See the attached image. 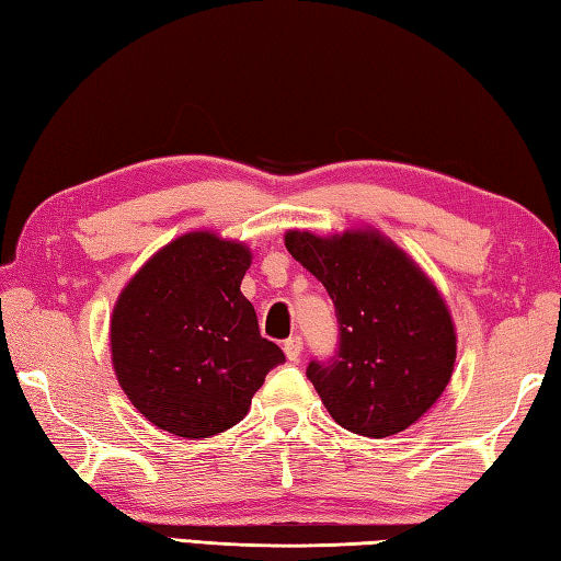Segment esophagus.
Returning <instances> with one entry per match:
<instances>
[{
  "label": "esophagus",
  "mask_w": 561,
  "mask_h": 561,
  "mask_svg": "<svg viewBox=\"0 0 561 561\" xmlns=\"http://www.w3.org/2000/svg\"><path fill=\"white\" fill-rule=\"evenodd\" d=\"M304 350V340L299 335H291L289 340H284V354H287L289 362H299Z\"/></svg>",
  "instance_id": "34e87169"
}]
</instances>
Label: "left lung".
Instances as JSON below:
<instances>
[{
  "label": "left lung",
  "instance_id": "8db88e82",
  "mask_svg": "<svg viewBox=\"0 0 561 561\" xmlns=\"http://www.w3.org/2000/svg\"><path fill=\"white\" fill-rule=\"evenodd\" d=\"M287 250L335 304L337 350L306 366L332 420L368 438L414 424L444 392L456 362V332L434 284L374 231H289Z\"/></svg>",
  "mask_w": 561,
  "mask_h": 561
}]
</instances>
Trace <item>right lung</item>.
I'll return each instance as SVG.
<instances>
[{"instance_id":"obj_1","label":"right lung","mask_w":561,"mask_h":561,"mask_svg":"<svg viewBox=\"0 0 561 561\" xmlns=\"http://www.w3.org/2000/svg\"><path fill=\"white\" fill-rule=\"evenodd\" d=\"M250 253L214 233L159 250L117 299L111 350L135 408L163 432L207 438L248 414L284 352L260 335L241 294Z\"/></svg>"}]
</instances>
